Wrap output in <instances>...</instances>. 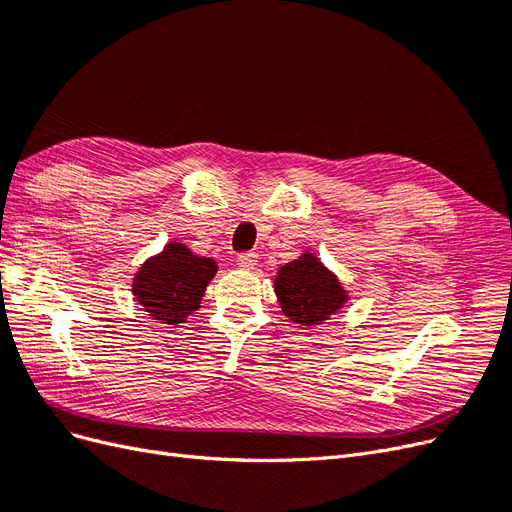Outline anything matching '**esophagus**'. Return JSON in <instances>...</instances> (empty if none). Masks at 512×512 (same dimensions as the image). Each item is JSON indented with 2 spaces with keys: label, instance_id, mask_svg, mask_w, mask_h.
I'll return each instance as SVG.
<instances>
[{
  "label": "esophagus",
  "instance_id": "1",
  "mask_svg": "<svg viewBox=\"0 0 512 512\" xmlns=\"http://www.w3.org/2000/svg\"><path fill=\"white\" fill-rule=\"evenodd\" d=\"M256 262H258V254H254V252H243L237 256V265L241 269H254Z\"/></svg>",
  "mask_w": 512,
  "mask_h": 512
}]
</instances>
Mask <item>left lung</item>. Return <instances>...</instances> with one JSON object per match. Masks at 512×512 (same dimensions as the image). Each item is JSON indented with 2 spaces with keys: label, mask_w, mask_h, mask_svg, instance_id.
Wrapping results in <instances>:
<instances>
[{
  "label": "left lung",
  "mask_w": 512,
  "mask_h": 512,
  "mask_svg": "<svg viewBox=\"0 0 512 512\" xmlns=\"http://www.w3.org/2000/svg\"><path fill=\"white\" fill-rule=\"evenodd\" d=\"M273 288L282 314L301 327L327 322L350 299L337 275L324 267L314 252H303L280 267Z\"/></svg>",
  "instance_id": "8db88e82"
}]
</instances>
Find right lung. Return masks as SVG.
I'll use <instances>...</instances> for the list:
<instances>
[{"instance_id": "right-lung-1", "label": "right lung", "mask_w": 512, "mask_h": 512, "mask_svg": "<svg viewBox=\"0 0 512 512\" xmlns=\"http://www.w3.org/2000/svg\"><path fill=\"white\" fill-rule=\"evenodd\" d=\"M218 262L194 254L188 245L170 241L147 258L132 280V294L147 316L164 324L185 322L200 307Z\"/></svg>"}]
</instances>
